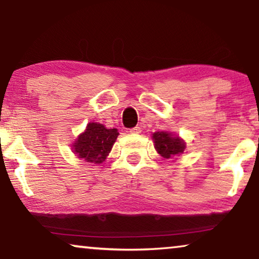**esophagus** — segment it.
I'll use <instances>...</instances> for the list:
<instances>
[{
	"mask_svg": "<svg viewBox=\"0 0 259 259\" xmlns=\"http://www.w3.org/2000/svg\"><path fill=\"white\" fill-rule=\"evenodd\" d=\"M141 131H142V128H141V126H134V128H131L130 129V133L131 134H140L141 133Z\"/></svg>",
	"mask_w": 259,
	"mask_h": 259,
	"instance_id": "34e87169",
	"label": "esophagus"
}]
</instances>
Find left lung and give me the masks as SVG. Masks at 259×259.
<instances>
[{"label":"left lung","instance_id":"obj_1","mask_svg":"<svg viewBox=\"0 0 259 259\" xmlns=\"http://www.w3.org/2000/svg\"><path fill=\"white\" fill-rule=\"evenodd\" d=\"M155 148L158 154L164 158H172L184 151L185 143L180 137H172V135L165 131H157L152 134Z\"/></svg>","mask_w":259,"mask_h":259}]
</instances>
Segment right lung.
Segmentation results:
<instances>
[{
  "instance_id": "right-lung-1",
  "label": "right lung",
  "mask_w": 259,
  "mask_h": 259,
  "mask_svg": "<svg viewBox=\"0 0 259 259\" xmlns=\"http://www.w3.org/2000/svg\"><path fill=\"white\" fill-rule=\"evenodd\" d=\"M118 136L117 129H107L100 123H89L74 144V152L89 163L101 164L107 158Z\"/></svg>"
}]
</instances>
